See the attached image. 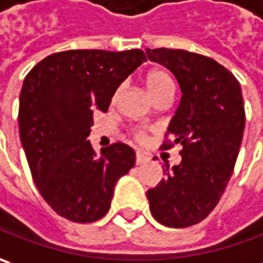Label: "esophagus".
<instances>
[{"mask_svg": "<svg viewBox=\"0 0 263 263\" xmlns=\"http://www.w3.org/2000/svg\"><path fill=\"white\" fill-rule=\"evenodd\" d=\"M145 162H148V157L143 153H137V156H135V163L137 165H143Z\"/></svg>", "mask_w": 263, "mask_h": 263, "instance_id": "obj_1", "label": "esophagus"}]
</instances>
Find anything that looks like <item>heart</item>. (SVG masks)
I'll use <instances>...</instances> for the list:
<instances>
[{
    "label": "heart",
    "mask_w": 263,
    "mask_h": 263,
    "mask_svg": "<svg viewBox=\"0 0 263 263\" xmlns=\"http://www.w3.org/2000/svg\"><path fill=\"white\" fill-rule=\"evenodd\" d=\"M144 85H145V89L148 92V96L153 98L156 97L157 94L163 92L169 88H174V82L171 79V76L167 72H165L163 69H153L150 70L148 73L145 74L144 78ZM137 138H143V134L138 132L137 134Z\"/></svg>",
    "instance_id": "obj_1"
}]
</instances>
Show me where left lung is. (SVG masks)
I'll return each instance as SVG.
<instances>
[{
    "mask_svg": "<svg viewBox=\"0 0 263 263\" xmlns=\"http://www.w3.org/2000/svg\"><path fill=\"white\" fill-rule=\"evenodd\" d=\"M150 62L175 76L181 100L167 126L172 144H181V163L166 165L165 179L147 191L154 219L171 228L199 223L227 189L245 131V104L235 76L201 54L147 48Z\"/></svg>",
    "mask_w": 263,
    "mask_h": 263,
    "instance_id": "1",
    "label": "left lung"
}]
</instances>
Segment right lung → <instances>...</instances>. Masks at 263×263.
I'll use <instances>...</instances> for the list:
<instances>
[{
    "label": "right lung",
    "instance_id": "obj_1",
    "mask_svg": "<svg viewBox=\"0 0 263 263\" xmlns=\"http://www.w3.org/2000/svg\"><path fill=\"white\" fill-rule=\"evenodd\" d=\"M145 62L141 50H70L36 64L23 81L18 104L20 141L41 196L73 222H94L110 209L115 185L135 165L123 143L100 153L88 135L94 110Z\"/></svg>",
    "mask_w": 263,
    "mask_h": 263
}]
</instances>
